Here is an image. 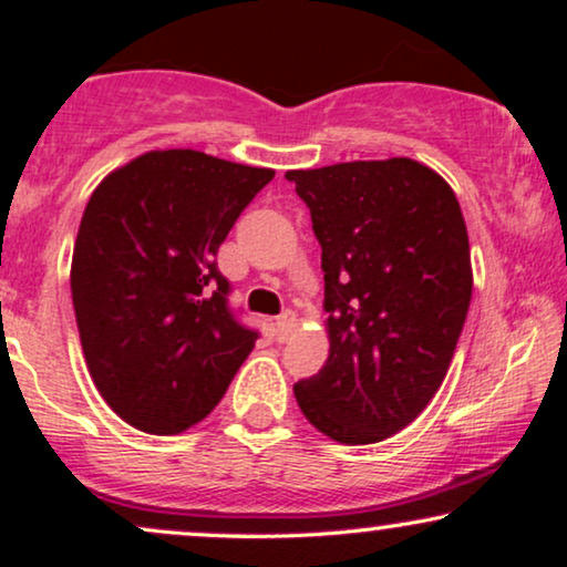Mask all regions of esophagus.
I'll return each mask as SVG.
<instances>
[{
	"label": "esophagus",
	"instance_id": "1",
	"mask_svg": "<svg viewBox=\"0 0 567 567\" xmlns=\"http://www.w3.org/2000/svg\"><path fill=\"white\" fill-rule=\"evenodd\" d=\"M293 328H297V317H293V312H284V315L276 320V338L284 343V340L291 338Z\"/></svg>",
	"mask_w": 567,
	"mask_h": 567
}]
</instances>
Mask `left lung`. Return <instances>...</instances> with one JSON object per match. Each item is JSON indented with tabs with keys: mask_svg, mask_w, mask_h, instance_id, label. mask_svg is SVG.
<instances>
[{
	"mask_svg": "<svg viewBox=\"0 0 567 567\" xmlns=\"http://www.w3.org/2000/svg\"><path fill=\"white\" fill-rule=\"evenodd\" d=\"M322 247L330 355L293 394L340 444L413 423L452 363L472 299L470 239L454 190L408 157L291 169Z\"/></svg>",
	"mask_w": 567,
	"mask_h": 567,
	"instance_id": "left-lung-1",
	"label": "left lung"
}]
</instances>
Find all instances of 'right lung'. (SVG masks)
I'll list each match as a JSON object with an SVG mask.
<instances>
[{"instance_id": "add662e5", "label": "right lung", "mask_w": 567, "mask_h": 567, "mask_svg": "<svg viewBox=\"0 0 567 567\" xmlns=\"http://www.w3.org/2000/svg\"><path fill=\"white\" fill-rule=\"evenodd\" d=\"M193 150L146 152L92 193L72 258L84 361L138 431L173 436L212 413L260 332L229 307L216 252L274 181Z\"/></svg>"}]
</instances>
